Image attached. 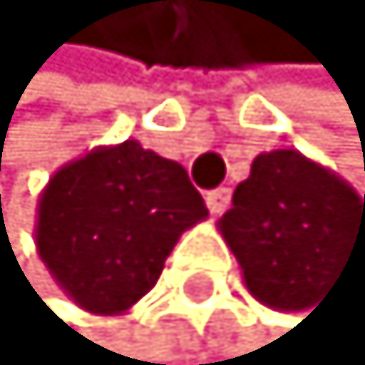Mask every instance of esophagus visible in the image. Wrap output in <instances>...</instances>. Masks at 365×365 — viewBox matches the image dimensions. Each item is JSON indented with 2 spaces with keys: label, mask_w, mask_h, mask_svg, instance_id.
<instances>
[{
  "label": "esophagus",
  "mask_w": 365,
  "mask_h": 365,
  "mask_svg": "<svg viewBox=\"0 0 365 365\" xmlns=\"http://www.w3.org/2000/svg\"><path fill=\"white\" fill-rule=\"evenodd\" d=\"M228 204H232V189H225V185H220V189L207 192V207H210L213 216H222L228 210Z\"/></svg>",
  "instance_id": "34e87169"
}]
</instances>
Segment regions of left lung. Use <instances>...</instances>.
Wrapping results in <instances>:
<instances>
[{
  "instance_id": "obj_1",
  "label": "left lung",
  "mask_w": 365,
  "mask_h": 365,
  "mask_svg": "<svg viewBox=\"0 0 365 365\" xmlns=\"http://www.w3.org/2000/svg\"><path fill=\"white\" fill-rule=\"evenodd\" d=\"M220 232L247 289L274 311L311 308L345 265L365 268V197L296 149L259 155Z\"/></svg>"
}]
</instances>
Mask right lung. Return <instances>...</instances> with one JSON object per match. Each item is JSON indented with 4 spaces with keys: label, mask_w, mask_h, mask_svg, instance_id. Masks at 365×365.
I'll return each instance as SVG.
<instances>
[{
    "label": "right lung",
    "mask_w": 365,
    "mask_h": 365,
    "mask_svg": "<svg viewBox=\"0 0 365 365\" xmlns=\"http://www.w3.org/2000/svg\"><path fill=\"white\" fill-rule=\"evenodd\" d=\"M201 220L204 197L182 164L124 140L51 176L38 195L36 250L78 308L112 317L158 284L180 235Z\"/></svg>",
    "instance_id": "right-lung-1"
}]
</instances>
